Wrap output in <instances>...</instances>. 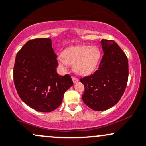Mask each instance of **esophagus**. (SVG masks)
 I'll list each match as a JSON object with an SVG mask.
<instances>
[{"label": "esophagus", "mask_w": 146, "mask_h": 146, "mask_svg": "<svg viewBox=\"0 0 146 146\" xmlns=\"http://www.w3.org/2000/svg\"><path fill=\"white\" fill-rule=\"evenodd\" d=\"M72 80H73V82H74V83H76V82H78V79L77 78H75V77H74V76L72 77Z\"/></svg>", "instance_id": "1"}]
</instances>
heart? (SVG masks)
Instances as JSON below:
<instances>
[{
  "instance_id": "obj_1",
  "label": "heart",
  "mask_w": 146,
  "mask_h": 146,
  "mask_svg": "<svg viewBox=\"0 0 146 146\" xmlns=\"http://www.w3.org/2000/svg\"><path fill=\"white\" fill-rule=\"evenodd\" d=\"M100 54V49L96 46H73L61 53L58 57V62L64 69L73 65L75 73L86 75L94 71L98 66Z\"/></svg>"
}]
</instances>
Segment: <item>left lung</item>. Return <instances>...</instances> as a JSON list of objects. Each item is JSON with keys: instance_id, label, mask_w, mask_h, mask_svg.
Returning a JSON list of instances; mask_svg holds the SVG:
<instances>
[{"instance_id": "left-lung-1", "label": "left lung", "mask_w": 146, "mask_h": 146, "mask_svg": "<svg viewBox=\"0 0 146 146\" xmlns=\"http://www.w3.org/2000/svg\"><path fill=\"white\" fill-rule=\"evenodd\" d=\"M104 55L93 74L80 78L84 86L83 102L93 110L104 111L120 100L128 79V58L114 40L102 39Z\"/></svg>"}]
</instances>
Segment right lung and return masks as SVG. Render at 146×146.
<instances>
[{
    "instance_id": "obj_1",
    "label": "right lung",
    "mask_w": 146,
    "mask_h": 146,
    "mask_svg": "<svg viewBox=\"0 0 146 146\" xmlns=\"http://www.w3.org/2000/svg\"><path fill=\"white\" fill-rule=\"evenodd\" d=\"M57 56L49 38L30 40L16 55L14 82L21 99L39 112L53 111L73 82L68 74L57 73Z\"/></svg>"
}]
</instances>
